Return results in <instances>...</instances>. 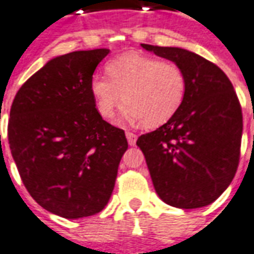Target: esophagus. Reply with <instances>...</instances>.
<instances>
[{
  "instance_id": "esophagus-1",
  "label": "esophagus",
  "mask_w": 254,
  "mask_h": 254,
  "mask_svg": "<svg viewBox=\"0 0 254 254\" xmlns=\"http://www.w3.org/2000/svg\"><path fill=\"white\" fill-rule=\"evenodd\" d=\"M127 139L129 145H134L136 144V140H137V136L132 132H127Z\"/></svg>"
}]
</instances>
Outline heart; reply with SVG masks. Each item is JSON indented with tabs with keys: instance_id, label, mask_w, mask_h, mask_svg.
Instances as JSON below:
<instances>
[{
	"instance_id": "obj_1",
	"label": "heart",
	"mask_w": 254,
	"mask_h": 254,
	"mask_svg": "<svg viewBox=\"0 0 254 254\" xmlns=\"http://www.w3.org/2000/svg\"><path fill=\"white\" fill-rule=\"evenodd\" d=\"M104 72L107 78L93 75L89 81L90 96L104 120L114 117L124 96L125 121L161 127L177 114L187 92V78L180 65L141 53L110 60Z\"/></svg>"
}]
</instances>
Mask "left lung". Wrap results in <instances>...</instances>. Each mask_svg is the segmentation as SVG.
Here are the masks:
<instances>
[{"label": "left lung", "instance_id": "left-lung-1", "mask_svg": "<svg viewBox=\"0 0 254 254\" xmlns=\"http://www.w3.org/2000/svg\"><path fill=\"white\" fill-rule=\"evenodd\" d=\"M145 51L176 63L187 78L177 114L157 130L141 134L154 189L170 206L210 205L237 173L242 139V110L224 71L187 49L141 44Z\"/></svg>", "mask_w": 254, "mask_h": 254}]
</instances>
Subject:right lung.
Returning <instances> with one entry per match:
<instances>
[{"label": "right lung", "instance_id": "1", "mask_svg": "<svg viewBox=\"0 0 254 254\" xmlns=\"http://www.w3.org/2000/svg\"><path fill=\"white\" fill-rule=\"evenodd\" d=\"M109 49L53 58L17 90L8 124L12 157L34 201L64 219L99 213L127 150L125 132L99 115L89 81Z\"/></svg>", "mask_w": 254, "mask_h": 254}]
</instances>
